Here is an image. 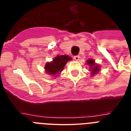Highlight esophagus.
<instances>
[{
    "label": "esophagus",
    "mask_w": 131,
    "mask_h": 131,
    "mask_svg": "<svg viewBox=\"0 0 131 131\" xmlns=\"http://www.w3.org/2000/svg\"><path fill=\"white\" fill-rule=\"evenodd\" d=\"M73 58H74V59L76 60V61H78V60H79V58H80V56L79 55L78 56H75Z\"/></svg>",
    "instance_id": "1"
}]
</instances>
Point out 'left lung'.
<instances>
[{"label":"left lung","instance_id":"obj_1","mask_svg":"<svg viewBox=\"0 0 131 131\" xmlns=\"http://www.w3.org/2000/svg\"><path fill=\"white\" fill-rule=\"evenodd\" d=\"M86 65L89 66V71H91L92 76L96 75L99 71H100V66L98 63H96L93 59H88L86 61Z\"/></svg>","mask_w":131,"mask_h":131}]
</instances>
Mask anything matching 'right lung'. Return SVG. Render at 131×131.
Listing matches in <instances>:
<instances>
[{"mask_svg": "<svg viewBox=\"0 0 131 131\" xmlns=\"http://www.w3.org/2000/svg\"><path fill=\"white\" fill-rule=\"evenodd\" d=\"M70 60H72V59L68 55L56 56L53 58L52 61L46 63L45 66V72L50 76L58 77L59 74L63 71L67 62Z\"/></svg>", "mask_w": 131, "mask_h": 131, "instance_id": "1", "label": "right lung"}]
</instances>
